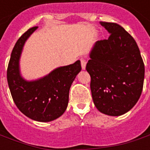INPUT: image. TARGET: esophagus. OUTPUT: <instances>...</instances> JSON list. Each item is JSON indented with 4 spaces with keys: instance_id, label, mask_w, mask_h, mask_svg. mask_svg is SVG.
<instances>
[{
    "instance_id": "esophagus-1",
    "label": "esophagus",
    "mask_w": 150,
    "mask_h": 150,
    "mask_svg": "<svg viewBox=\"0 0 150 150\" xmlns=\"http://www.w3.org/2000/svg\"><path fill=\"white\" fill-rule=\"evenodd\" d=\"M81 68H82V69H86V61L85 60V59H83V58L81 59Z\"/></svg>"
}]
</instances>
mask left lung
<instances>
[{
    "mask_svg": "<svg viewBox=\"0 0 150 150\" xmlns=\"http://www.w3.org/2000/svg\"><path fill=\"white\" fill-rule=\"evenodd\" d=\"M100 23L110 35L96 42L86 64L92 97L100 112L120 116L140 98L145 65L136 41L124 28L116 23Z\"/></svg>",
    "mask_w": 150,
    "mask_h": 150,
    "instance_id": "obj_1",
    "label": "left lung"
}]
</instances>
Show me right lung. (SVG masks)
Masks as SVG:
<instances>
[{
	"mask_svg": "<svg viewBox=\"0 0 150 150\" xmlns=\"http://www.w3.org/2000/svg\"><path fill=\"white\" fill-rule=\"evenodd\" d=\"M37 26L28 29L15 44L7 69V81L14 103L21 112L34 121L47 122L58 118L68 106L72 83L81 69V62L59 67L37 81L23 79L19 60L23 46Z\"/></svg>",
	"mask_w": 150,
	"mask_h": 150,
	"instance_id": "obj_1",
	"label": "right lung"
}]
</instances>
